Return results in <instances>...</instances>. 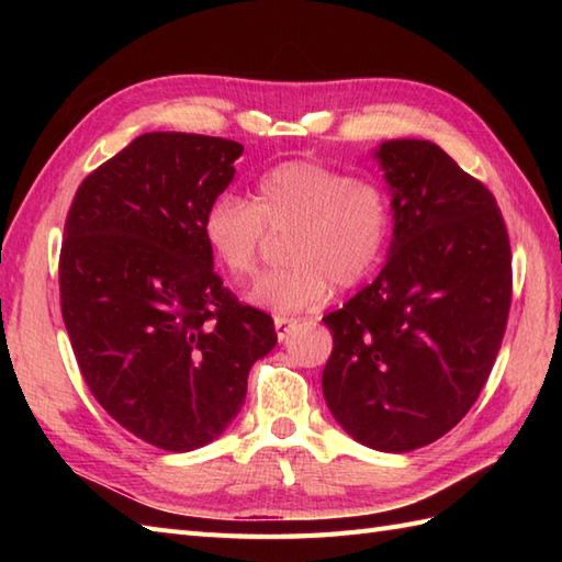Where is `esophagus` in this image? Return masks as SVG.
<instances>
[{
    "label": "esophagus",
    "mask_w": 562,
    "mask_h": 562,
    "mask_svg": "<svg viewBox=\"0 0 562 562\" xmlns=\"http://www.w3.org/2000/svg\"><path fill=\"white\" fill-rule=\"evenodd\" d=\"M296 326V318H290V316H274V330H278V338L280 340H288L290 333L294 330Z\"/></svg>",
    "instance_id": "1"
}]
</instances>
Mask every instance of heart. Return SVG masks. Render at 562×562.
<instances>
[{
    "label": "heart",
    "instance_id": "1",
    "mask_svg": "<svg viewBox=\"0 0 562 562\" xmlns=\"http://www.w3.org/2000/svg\"><path fill=\"white\" fill-rule=\"evenodd\" d=\"M396 210L391 188L324 161L290 159L258 178L250 202L222 195L202 220V236L236 280L254 274L268 232H288V266L262 272L248 300L278 314L318 308L333 288L362 284L384 260Z\"/></svg>",
    "mask_w": 562,
    "mask_h": 562
}]
</instances>
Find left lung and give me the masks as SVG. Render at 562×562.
I'll use <instances>...</instances> for the list:
<instances>
[{"label": "left lung", "mask_w": 562, "mask_h": 562, "mask_svg": "<svg viewBox=\"0 0 562 562\" xmlns=\"http://www.w3.org/2000/svg\"><path fill=\"white\" fill-rule=\"evenodd\" d=\"M391 186L393 241L376 280L324 316L321 376L333 417L360 445L411 451L471 411L505 338L512 250L495 195L427 139L374 154Z\"/></svg>", "instance_id": "1"}]
</instances>
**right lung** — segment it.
I'll return each instance as SVG.
<instances>
[{"label": "right lung", "instance_id": "right-lung-1", "mask_svg": "<svg viewBox=\"0 0 562 562\" xmlns=\"http://www.w3.org/2000/svg\"><path fill=\"white\" fill-rule=\"evenodd\" d=\"M241 154L234 139L145 133L83 178L67 212L59 306L81 376L164 451L217 439L278 342L272 318L224 288L202 236Z\"/></svg>", "mask_w": 562, "mask_h": 562}]
</instances>
